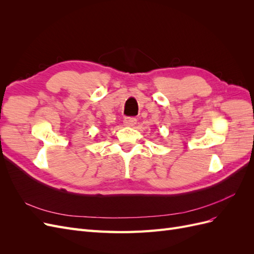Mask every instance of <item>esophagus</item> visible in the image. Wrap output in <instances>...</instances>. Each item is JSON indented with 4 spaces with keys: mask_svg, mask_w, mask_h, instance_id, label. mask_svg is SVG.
Masks as SVG:
<instances>
[{
    "mask_svg": "<svg viewBox=\"0 0 254 254\" xmlns=\"http://www.w3.org/2000/svg\"><path fill=\"white\" fill-rule=\"evenodd\" d=\"M124 124L126 126H129V127H132L136 124V119L134 118H125L124 119Z\"/></svg>",
    "mask_w": 254,
    "mask_h": 254,
    "instance_id": "esophagus-1",
    "label": "esophagus"
}]
</instances>
